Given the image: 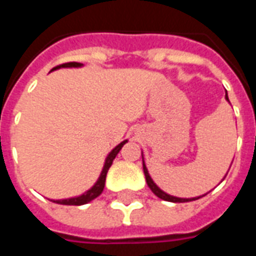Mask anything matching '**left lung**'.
<instances>
[{
	"label": "left lung",
	"instance_id": "obj_1",
	"mask_svg": "<svg viewBox=\"0 0 256 256\" xmlns=\"http://www.w3.org/2000/svg\"><path fill=\"white\" fill-rule=\"evenodd\" d=\"M226 100L229 101L228 98V93H226ZM142 167H144V174H145V180H146V184H148V186L150 188V190L155 193L156 196L162 200H166V202H172V203H185V202H193V200H198V198H203V196H198V198H176V196H172V194H167L166 192H163L155 182H154V180L150 178V172H148V168L145 166V163H142Z\"/></svg>",
	"mask_w": 256,
	"mask_h": 256
}]
</instances>
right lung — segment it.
<instances>
[{
    "instance_id": "right-lung-1",
    "label": "right lung",
    "mask_w": 256,
    "mask_h": 256,
    "mask_svg": "<svg viewBox=\"0 0 256 256\" xmlns=\"http://www.w3.org/2000/svg\"><path fill=\"white\" fill-rule=\"evenodd\" d=\"M67 68V67H82V64L80 63H66V64H62V66H58V67H54L53 70H58V68ZM52 70V71H53ZM128 142V140H124L122 141L120 144L116 145L114 150L110 152V155L106 156V163H104V167H102V172H101L100 177L97 180V182L92 186V188L88 190V192H84V194H80V196H76V198H63V200H53L54 203L58 204H64V206H82V204H86L92 202V200H94L97 196H100L101 192L104 190V185H106V172L110 170V167H111L112 162L114 159L116 158V155L119 154V150H122V146Z\"/></svg>"
}]
</instances>
